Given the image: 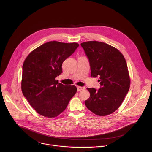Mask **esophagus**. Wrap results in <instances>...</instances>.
I'll return each instance as SVG.
<instances>
[{
	"instance_id": "1",
	"label": "esophagus",
	"mask_w": 152,
	"mask_h": 152,
	"mask_svg": "<svg viewBox=\"0 0 152 152\" xmlns=\"http://www.w3.org/2000/svg\"><path fill=\"white\" fill-rule=\"evenodd\" d=\"M77 90L78 91H82L83 89H85V87H80V86H77Z\"/></svg>"
}]
</instances>
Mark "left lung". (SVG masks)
I'll use <instances>...</instances> for the list:
<instances>
[{
  "label": "left lung",
  "instance_id": "8db88e82",
  "mask_svg": "<svg viewBox=\"0 0 152 152\" xmlns=\"http://www.w3.org/2000/svg\"><path fill=\"white\" fill-rule=\"evenodd\" d=\"M89 59L91 77H99L101 87L87 88V108L98 116L108 115L119 108L129 91L130 78L125 58L119 50L104 42L81 44Z\"/></svg>",
  "mask_w": 152,
  "mask_h": 152
}]
</instances>
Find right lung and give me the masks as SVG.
Wrapping results in <instances>:
<instances>
[{"label":"right lung","mask_w":152,"mask_h":152,"mask_svg":"<svg viewBox=\"0 0 152 152\" xmlns=\"http://www.w3.org/2000/svg\"><path fill=\"white\" fill-rule=\"evenodd\" d=\"M79 46L77 43L51 41L33 50L23 64L21 88L24 97L39 114L55 118L66 108L77 91L55 78L63 72L62 64Z\"/></svg>","instance_id":"1"}]
</instances>
